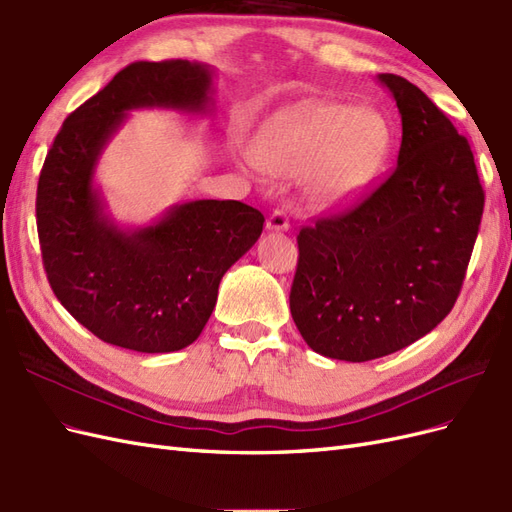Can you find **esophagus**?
<instances>
[{
	"instance_id": "esophagus-1",
	"label": "esophagus",
	"mask_w": 512,
	"mask_h": 512,
	"mask_svg": "<svg viewBox=\"0 0 512 512\" xmlns=\"http://www.w3.org/2000/svg\"><path fill=\"white\" fill-rule=\"evenodd\" d=\"M288 228H290V220L282 209H275L267 218V230L271 232H286Z\"/></svg>"
}]
</instances>
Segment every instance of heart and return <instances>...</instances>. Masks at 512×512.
Here are the masks:
<instances>
[{
    "label": "heart",
    "mask_w": 512,
    "mask_h": 512,
    "mask_svg": "<svg viewBox=\"0 0 512 512\" xmlns=\"http://www.w3.org/2000/svg\"><path fill=\"white\" fill-rule=\"evenodd\" d=\"M391 130L371 108L309 102L271 119L254 138L250 158L267 175L299 177L324 209L348 203L378 173Z\"/></svg>",
    "instance_id": "obj_1"
}]
</instances>
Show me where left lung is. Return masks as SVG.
Wrapping results in <instances>:
<instances>
[{
	"label": "left lung",
	"mask_w": 512,
	"mask_h": 512,
	"mask_svg": "<svg viewBox=\"0 0 512 512\" xmlns=\"http://www.w3.org/2000/svg\"><path fill=\"white\" fill-rule=\"evenodd\" d=\"M378 81L401 115L397 166L359 205L301 228L290 288L307 346L350 363L406 348L448 316L485 207L466 136L410 81Z\"/></svg>",
	"instance_id": "8db88e82"
}]
</instances>
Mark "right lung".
I'll use <instances>...</instances> for the list:
<instances>
[{"label":"right lung","instance_id":"add662e5","mask_svg":"<svg viewBox=\"0 0 512 512\" xmlns=\"http://www.w3.org/2000/svg\"><path fill=\"white\" fill-rule=\"evenodd\" d=\"M215 70L188 59L136 61L61 126L38 181L42 262L59 303L102 342L175 352L196 342L224 273L258 241L265 215L239 200H190L123 228L94 177L136 108L207 113Z\"/></svg>","mask_w":512,"mask_h":512}]
</instances>
